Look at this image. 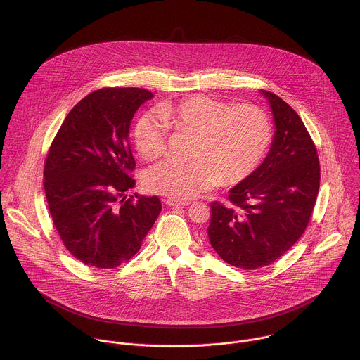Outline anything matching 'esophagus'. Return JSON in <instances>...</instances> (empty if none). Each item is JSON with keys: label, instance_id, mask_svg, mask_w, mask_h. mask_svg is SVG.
Returning a JSON list of instances; mask_svg holds the SVG:
<instances>
[{"label": "esophagus", "instance_id": "esophagus-1", "mask_svg": "<svg viewBox=\"0 0 360 360\" xmlns=\"http://www.w3.org/2000/svg\"><path fill=\"white\" fill-rule=\"evenodd\" d=\"M165 204L169 206H188L191 201H179V200H166Z\"/></svg>", "mask_w": 360, "mask_h": 360}]
</instances>
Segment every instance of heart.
I'll list each match as a JSON object with an SVG mask.
<instances>
[{
    "label": "heart",
    "instance_id": "b5f03b06",
    "mask_svg": "<svg viewBox=\"0 0 360 360\" xmlns=\"http://www.w3.org/2000/svg\"><path fill=\"white\" fill-rule=\"evenodd\" d=\"M159 115H143L134 126L140 156L153 162L169 148V129L191 137L188 162H163L144 176L146 188L174 200H190L220 183L236 186L251 177L267 154L273 129L267 113L252 103L231 105L209 96L166 103Z\"/></svg>",
    "mask_w": 360,
    "mask_h": 360
}]
</instances>
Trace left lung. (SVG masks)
I'll use <instances>...</instances> for the list:
<instances>
[{"label":"left lung","instance_id":"8db88e82","mask_svg":"<svg viewBox=\"0 0 360 360\" xmlns=\"http://www.w3.org/2000/svg\"><path fill=\"white\" fill-rule=\"evenodd\" d=\"M276 133L257 172L230 190V205L210 202L207 237L224 262L255 270L283 257L304 234L320 187L316 146L300 115L263 91Z\"/></svg>","mask_w":360,"mask_h":360}]
</instances>
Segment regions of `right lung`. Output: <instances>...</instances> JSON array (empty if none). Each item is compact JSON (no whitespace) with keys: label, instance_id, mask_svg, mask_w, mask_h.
Here are the masks:
<instances>
[{"label":"right lung","instance_id":"1","mask_svg":"<svg viewBox=\"0 0 360 360\" xmlns=\"http://www.w3.org/2000/svg\"><path fill=\"white\" fill-rule=\"evenodd\" d=\"M154 96L137 87H103L65 117L44 162V191L53 226L82 263L115 269L134 257L160 213L155 197L126 198L134 187L130 122Z\"/></svg>","mask_w":360,"mask_h":360}]
</instances>
